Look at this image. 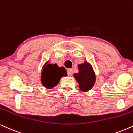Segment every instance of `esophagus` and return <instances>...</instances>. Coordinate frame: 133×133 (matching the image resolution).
<instances>
[{
  "mask_svg": "<svg viewBox=\"0 0 133 133\" xmlns=\"http://www.w3.org/2000/svg\"><path fill=\"white\" fill-rule=\"evenodd\" d=\"M73 72H74V71L72 69H69L68 70V74L69 75H72V74H73Z\"/></svg>",
  "mask_w": 133,
  "mask_h": 133,
  "instance_id": "obj_1",
  "label": "esophagus"
}]
</instances>
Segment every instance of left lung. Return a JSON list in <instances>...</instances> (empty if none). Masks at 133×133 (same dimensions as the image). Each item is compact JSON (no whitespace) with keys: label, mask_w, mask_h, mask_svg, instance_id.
<instances>
[{"label":"left lung","mask_w":133,"mask_h":133,"mask_svg":"<svg viewBox=\"0 0 133 133\" xmlns=\"http://www.w3.org/2000/svg\"><path fill=\"white\" fill-rule=\"evenodd\" d=\"M78 73L74 74V77L79 84L81 91L86 92L91 90L95 82V75L92 67L88 62L78 65Z\"/></svg>","instance_id":"obj_1"}]
</instances>
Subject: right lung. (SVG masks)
<instances>
[{
  "mask_svg": "<svg viewBox=\"0 0 133 133\" xmlns=\"http://www.w3.org/2000/svg\"><path fill=\"white\" fill-rule=\"evenodd\" d=\"M41 75V82L44 87L52 89L59 83L60 79L66 75L65 68L46 63L43 66Z\"/></svg>",
  "mask_w": 133,
  "mask_h": 133,
  "instance_id": "obj_1",
  "label": "right lung"
}]
</instances>
